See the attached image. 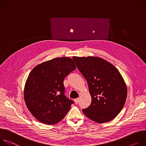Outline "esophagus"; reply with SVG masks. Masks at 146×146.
Returning <instances> with one entry per match:
<instances>
[{
  "mask_svg": "<svg viewBox=\"0 0 146 146\" xmlns=\"http://www.w3.org/2000/svg\"><path fill=\"white\" fill-rule=\"evenodd\" d=\"M79 101V99L78 98H77V99H74V102H75V103L76 104H77L78 103Z\"/></svg>",
  "mask_w": 146,
  "mask_h": 146,
  "instance_id": "1",
  "label": "esophagus"
}]
</instances>
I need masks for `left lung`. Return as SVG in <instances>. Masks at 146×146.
Wrapping results in <instances>:
<instances>
[{"instance_id":"1","label":"left lung","mask_w":146,"mask_h":146,"mask_svg":"<svg viewBox=\"0 0 146 146\" xmlns=\"http://www.w3.org/2000/svg\"><path fill=\"white\" fill-rule=\"evenodd\" d=\"M79 71L86 80L92 98L84 114L97 123L115 118L123 108L127 88L121 74L112 64L98 57H72Z\"/></svg>"}]
</instances>
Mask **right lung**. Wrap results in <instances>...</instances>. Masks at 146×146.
Here are the masks:
<instances>
[{
    "label": "right lung",
    "mask_w": 146,
    "mask_h": 146,
    "mask_svg": "<svg viewBox=\"0 0 146 146\" xmlns=\"http://www.w3.org/2000/svg\"><path fill=\"white\" fill-rule=\"evenodd\" d=\"M69 57H57L35 67L26 80L24 98L25 104L37 120L53 125L67 114L74 102L64 95V78L76 69Z\"/></svg>",
    "instance_id": "add662e5"
}]
</instances>
